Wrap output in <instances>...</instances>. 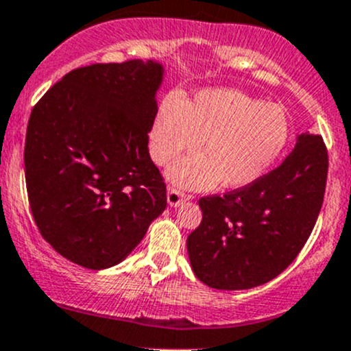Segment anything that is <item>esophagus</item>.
<instances>
[{"instance_id": "obj_1", "label": "esophagus", "mask_w": 351, "mask_h": 351, "mask_svg": "<svg viewBox=\"0 0 351 351\" xmlns=\"http://www.w3.org/2000/svg\"><path fill=\"white\" fill-rule=\"evenodd\" d=\"M166 198H168V205L169 206H178L180 204H183L185 200H190V195L182 193L176 188H168V193H166Z\"/></svg>"}]
</instances>
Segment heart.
I'll use <instances>...</instances> for the list:
<instances>
[{"mask_svg":"<svg viewBox=\"0 0 351 351\" xmlns=\"http://www.w3.org/2000/svg\"><path fill=\"white\" fill-rule=\"evenodd\" d=\"M282 106L261 102L235 88H204L191 101L165 95L149 129V154L168 165L198 145L204 153L183 158L168 175L186 188H245L269 171L289 138ZM202 143H200L199 141Z\"/></svg>","mask_w":351,"mask_h":351,"instance_id":"heart-1","label":"heart"}]
</instances>
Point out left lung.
Listing matches in <instances>:
<instances>
[{
    "label": "left lung",
    "mask_w": 351,
    "mask_h": 351,
    "mask_svg": "<svg viewBox=\"0 0 351 351\" xmlns=\"http://www.w3.org/2000/svg\"><path fill=\"white\" fill-rule=\"evenodd\" d=\"M328 151L302 132L293 153L259 182L200 198L202 223L188 235L195 276L213 289H250L279 276L311 235L323 205Z\"/></svg>",
    "instance_id": "1"
}]
</instances>
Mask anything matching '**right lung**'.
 Returning <instances> with one entry per match:
<instances>
[{
	"mask_svg": "<svg viewBox=\"0 0 351 351\" xmlns=\"http://www.w3.org/2000/svg\"><path fill=\"white\" fill-rule=\"evenodd\" d=\"M163 65L94 64L62 77L36 102L25 141V180L40 234L82 267L119 264L166 208L147 151Z\"/></svg>",
	"mask_w": 351,
	"mask_h": 351,
	"instance_id": "right-lung-1",
	"label": "right lung"
}]
</instances>
